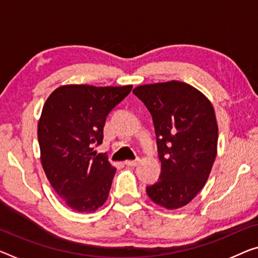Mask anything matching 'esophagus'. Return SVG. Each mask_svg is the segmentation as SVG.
I'll list each match as a JSON object with an SVG mask.
<instances>
[{
  "instance_id": "34e87169",
  "label": "esophagus",
  "mask_w": 258,
  "mask_h": 258,
  "mask_svg": "<svg viewBox=\"0 0 258 258\" xmlns=\"http://www.w3.org/2000/svg\"><path fill=\"white\" fill-rule=\"evenodd\" d=\"M138 161H140V159H136V160H126L124 164L126 166H129V167H135V166H137Z\"/></svg>"
}]
</instances>
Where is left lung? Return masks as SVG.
I'll use <instances>...</instances> for the list:
<instances>
[{"mask_svg":"<svg viewBox=\"0 0 258 258\" xmlns=\"http://www.w3.org/2000/svg\"><path fill=\"white\" fill-rule=\"evenodd\" d=\"M133 92L151 113L161 161L159 180L146 192L166 209L184 207L204 187L217 156L218 125L211 102L177 81L142 85Z\"/></svg>","mask_w":258,"mask_h":258,"instance_id":"1","label":"left lung"}]
</instances>
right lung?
Listing matches in <instances>:
<instances>
[{
	"label": "right lung",
	"mask_w": 258,
	"mask_h": 258,
	"mask_svg": "<svg viewBox=\"0 0 258 258\" xmlns=\"http://www.w3.org/2000/svg\"><path fill=\"white\" fill-rule=\"evenodd\" d=\"M132 89L64 85L43 105L38 123L42 168L55 192L75 211H96L108 197L116 168L93 146L104 140L106 116Z\"/></svg>",
	"instance_id": "right-lung-1"
}]
</instances>
